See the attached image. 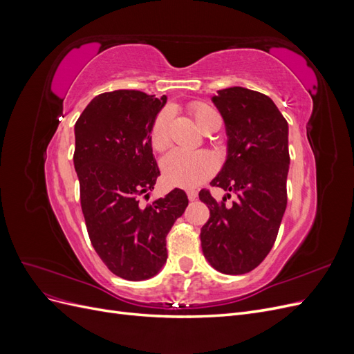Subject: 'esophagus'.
Listing matches in <instances>:
<instances>
[{
  "instance_id": "34e87169",
  "label": "esophagus",
  "mask_w": 354,
  "mask_h": 354,
  "mask_svg": "<svg viewBox=\"0 0 354 354\" xmlns=\"http://www.w3.org/2000/svg\"><path fill=\"white\" fill-rule=\"evenodd\" d=\"M187 198H189V201H195L196 198H198V192L196 190H194V189H189L187 192Z\"/></svg>"
}]
</instances>
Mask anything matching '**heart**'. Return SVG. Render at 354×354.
<instances>
[{"label": "heart", "instance_id": "heart-1", "mask_svg": "<svg viewBox=\"0 0 354 354\" xmlns=\"http://www.w3.org/2000/svg\"><path fill=\"white\" fill-rule=\"evenodd\" d=\"M198 125L205 130L208 122L217 112L205 103H194L190 106ZM169 109L160 111L151 125L149 142L155 151H164L169 143ZM164 180L169 186L177 187H196L209 178L217 168V160L209 152L205 151H185V149H173L164 158L162 162Z\"/></svg>", "mask_w": 354, "mask_h": 354}]
</instances>
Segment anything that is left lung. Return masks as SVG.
<instances>
[{"label":"left lung","instance_id":"left-lung-1","mask_svg":"<svg viewBox=\"0 0 354 354\" xmlns=\"http://www.w3.org/2000/svg\"><path fill=\"white\" fill-rule=\"evenodd\" d=\"M212 102L226 133L227 159L211 186L234 201L217 202L202 189L209 208L201 229V245L214 269L226 274L254 270L276 241L286 208L289 168L288 122L266 94L243 87L218 90Z\"/></svg>","mask_w":354,"mask_h":354}]
</instances>
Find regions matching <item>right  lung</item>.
<instances>
[{
  "label": "right lung",
  "instance_id": "add662e5",
  "mask_svg": "<svg viewBox=\"0 0 354 354\" xmlns=\"http://www.w3.org/2000/svg\"><path fill=\"white\" fill-rule=\"evenodd\" d=\"M167 97L118 90L94 97L75 124L73 165L95 252L127 281L155 276L167 261V234L185 212L181 189L142 205L159 168L149 131Z\"/></svg>",
  "mask_w": 354,
  "mask_h": 354
}]
</instances>
